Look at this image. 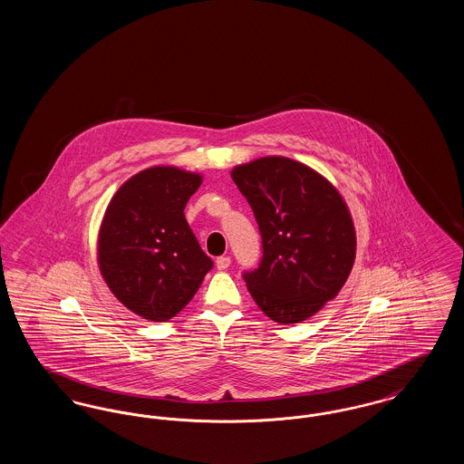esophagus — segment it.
I'll return each instance as SVG.
<instances>
[{
	"label": "esophagus",
	"mask_w": 464,
	"mask_h": 464,
	"mask_svg": "<svg viewBox=\"0 0 464 464\" xmlns=\"http://www.w3.org/2000/svg\"><path fill=\"white\" fill-rule=\"evenodd\" d=\"M229 265H231V257H229V256H221V257H218V261H216L218 269H227Z\"/></svg>",
	"instance_id": "esophagus-1"
}]
</instances>
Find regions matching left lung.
<instances>
[{
  "label": "left lung",
  "instance_id": "obj_1",
  "mask_svg": "<svg viewBox=\"0 0 464 464\" xmlns=\"http://www.w3.org/2000/svg\"><path fill=\"white\" fill-rule=\"evenodd\" d=\"M231 179L254 210L263 261L245 284L266 316L280 325L316 314L346 284L354 256V224L329 179L285 156L237 165Z\"/></svg>",
  "mask_w": 464,
  "mask_h": 464
}]
</instances>
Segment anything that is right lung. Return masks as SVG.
<instances>
[{"instance_id":"obj_1","label":"right lung","mask_w":464,"mask_h":464,"mask_svg":"<svg viewBox=\"0 0 464 464\" xmlns=\"http://www.w3.org/2000/svg\"><path fill=\"white\" fill-rule=\"evenodd\" d=\"M203 177L156 165L125 180L104 212L97 265L114 297L150 322H167L195 297L212 259L184 207Z\"/></svg>"}]
</instances>
